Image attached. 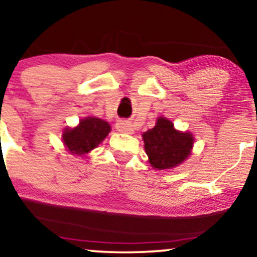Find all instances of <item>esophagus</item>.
Returning <instances> with one entry per match:
<instances>
[{"label": "esophagus", "mask_w": 257, "mask_h": 257, "mask_svg": "<svg viewBox=\"0 0 257 257\" xmlns=\"http://www.w3.org/2000/svg\"><path fill=\"white\" fill-rule=\"evenodd\" d=\"M116 129L119 133H126V134H132L133 131H134L133 129V124L128 121H118L116 123Z\"/></svg>", "instance_id": "34e87169"}]
</instances>
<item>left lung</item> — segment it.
Segmentation results:
<instances>
[{
  "instance_id": "obj_1",
  "label": "left lung",
  "mask_w": 257,
  "mask_h": 257,
  "mask_svg": "<svg viewBox=\"0 0 257 257\" xmlns=\"http://www.w3.org/2000/svg\"><path fill=\"white\" fill-rule=\"evenodd\" d=\"M149 163L155 169H170L190 155L194 138L189 133L175 131L169 119L159 117L156 125L142 135Z\"/></svg>"
}]
</instances>
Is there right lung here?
I'll use <instances>...</instances> for the list:
<instances>
[{"instance_id": "1", "label": "right lung", "mask_w": 257, "mask_h": 257, "mask_svg": "<svg viewBox=\"0 0 257 257\" xmlns=\"http://www.w3.org/2000/svg\"><path fill=\"white\" fill-rule=\"evenodd\" d=\"M110 132L108 122L97 117L81 119L76 128H67L63 132V142L68 150L77 155H83L96 148Z\"/></svg>"}]
</instances>
